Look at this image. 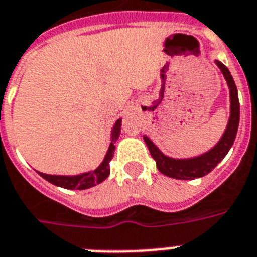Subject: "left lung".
I'll use <instances>...</instances> for the list:
<instances>
[{"instance_id":"1","label":"left lung","mask_w":257,"mask_h":257,"mask_svg":"<svg viewBox=\"0 0 257 257\" xmlns=\"http://www.w3.org/2000/svg\"><path fill=\"white\" fill-rule=\"evenodd\" d=\"M215 64L218 66L228 82L229 95H230V117H229L224 135L220 139V142L217 143L209 152L195 156V158H190V159L168 158L151 142L148 137L144 136V142L150 150L151 156L155 159L156 167L163 175L174 178V179H185V181L207 175L226 156L230 147L234 143V139L237 135L238 122H240V102H238L237 87L234 85V81H233L228 67L218 60H215Z\"/></svg>"}]
</instances>
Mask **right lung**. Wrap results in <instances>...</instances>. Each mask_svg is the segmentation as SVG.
Instances as JSON below:
<instances>
[{
	"label": "right lung",
	"mask_w": 257,
	"mask_h": 257,
	"mask_svg": "<svg viewBox=\"0 0 257 257\" xmlns=\"http://www.w3.org/2000/svg\"><path fill=\"white\" fill-rule=\"evenodd\" d=\"M121 132V118L115 121L114 126L111 129V143L109 146V150L106 152L105 159L99 166H98L94 171L85 172V174H79V175L67 176V175H48V174H43L39 172L42 178H44L46 181L59 187H63L67 190H85L90 189L95 185H99L101 182L106 179L109 174H110V160L113 159V154H114V143L118 140Z\"/></svg>",
	"instance_id": "1"
}]
</instances>
